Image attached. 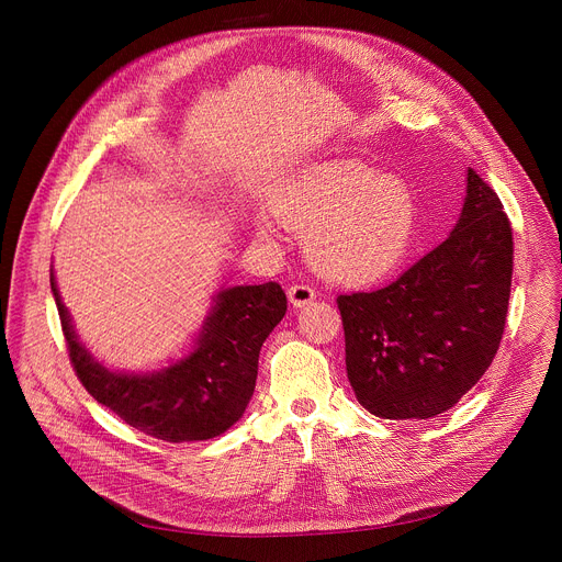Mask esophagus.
I'll list each match as a JSON object with an SVG mask.
<instances>
[{"instance_id": "1", "label": "esophagus", "mask_w": 562, "mask_h": 562, "mask_svg": "<svg viewBox=\"0 0 562 562\" xmlns=\"http://www.w3.org/2000/svg\"><path fill=\"white\" fill-rule=\"evenodd\" d=\"M316 291L310 284H291L289 286V301L293 307H305L314 303Z\"/></svg>"}]
</instances>
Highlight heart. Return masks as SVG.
<instances>
[{
  "instance_id": "1",
  "label": "heart",
  "mask_w": 562,
  "mask_h": 562,
  "mask_svg": "<svg viewBox=\"0 0 562 562\" xmlns=\"http://www.w3.org/2000/svg\"><path fill=\"white\" fill-rule=\"evenodd\" d=\"M273 206L289 227L310 234L314 266L339 282H371L394 271L417 218L403 182L356 161L307 170ZM259 232H269L266 223Z\"/></svg>"
}]
</instances>
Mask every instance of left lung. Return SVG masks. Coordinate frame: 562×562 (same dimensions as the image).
<instances>
[{"mask_svg": "<svg viewBox=\"0 0 562 562\" xmlns=\"http://www.w3.org/2000/svg\"><path fill=\"white\" fill-rule=\"evenodd\" d=\"M513 227L494 189L469 168L460 221L387 286L337 299L346 373L382 419H430L490 369L506 330Z\"/></svg>", "mask_w": 562, "mask_h": 562, "instance_id": "8db88e82", "label": "left lung"}]
</instances>
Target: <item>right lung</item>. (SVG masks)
<instances>
[{
	"label": "right lung",
	"mask_w": 562,
	"mask_h": 562,
	"mask_svg": "<svg viewBox=\"0 0 562 562\" xmlns=\"http://www.w3.org/2000/svg\"><path fill=\"white\" fill-rule=\"evenodd\" d=\"M49 282L70 364L86 392L132 428L175 445L212 439L241 419L255 392L259 350L286 312L278 282L225 289L187 360L153 375H123L79 346L54 278Z\"/></svg>",
	"instance_id": "right-lung-1"
}]
</instances>
